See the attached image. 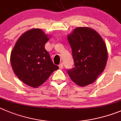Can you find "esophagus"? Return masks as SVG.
Instances as JSON below:
<instances>
[{"mask_svg": "<svg viewBox=\"0 0 121 121\" xmlns=\"http://www.w3.org/2000/svg\"><path fill=\"white\" fill-rule=\"evenodd\" d=\"M58 66H59V68L60 69H63V63H60L59 65H58Z\"/></svg>", "mask_w": 121, "mask_h": 121, "instance_id": "obj_1", "label": "esophagus"}]
</instances>
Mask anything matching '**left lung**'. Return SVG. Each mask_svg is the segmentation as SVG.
<instances>
[{"label":"left lung","instance_id":"8db88e82","mask_svg":"<svg viewBox=\"0 0 121 121\" xmlns=\"http://www.w3.org/2000/svg\"><path fill=\"white\" fill-rule=\"evenodd\" d=\"M67 39L74 61V67L67 70L69 75L79 86L93 83L104 71L107 61V51L103 39L91 28L79 27Z\"/></svg>","mask_w":121,"mask_h":121}]
</instances>
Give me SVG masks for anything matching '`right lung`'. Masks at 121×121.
<instances>
[{
    "instance_id": "right-lung-1",
    "label": "right lung",
    "mask_w": 121,
    "mask_h": 121,
    "mask_svg": "<svg viewBox=\"0 0 121 121\" xmlns=\"http://www.w3.org/2000/svg\"><path fill=\"white\" fill-rule=\"evenodd\" d=\"M49 39L41 29H30L18 39L11 53V64L14 73L32 87L40 86L58 69L44 48Z\"/></svg>"
}]
</instances>
